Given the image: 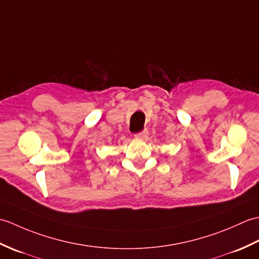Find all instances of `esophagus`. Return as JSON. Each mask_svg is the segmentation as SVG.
Returning <instances> with one entry per match:
<instances>
[{"instance_id": "obj_1", "label": "esophagus", "mask_w": 259, "mask_h": 259, "mask_svg": "<svg viewBox=\"0 0 259 259\" xmlns=\"http://www.w3.org/2000/svg\"><path fill=\"white\" fill-rule=\"evenodd\" d=\"M135 137L137 139H140V140H144V139H147V137H148V131L147 130H144V131H141V133H138V134H136L135 135Z\"/></svg>"}]
</instances>
